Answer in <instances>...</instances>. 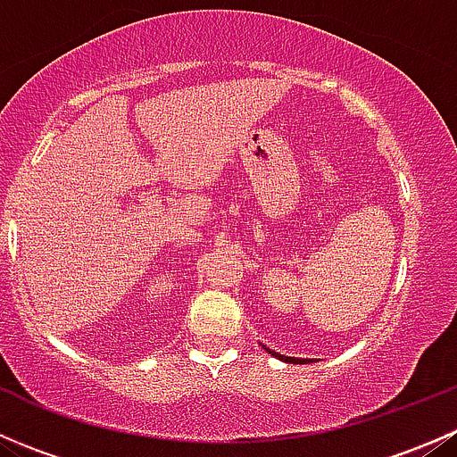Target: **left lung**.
<instances>
[{"mask_svg": "<svg viewBox=\"0 0 457 457\" xmlns=\"http://www.w3.org/2000/svg\"><path fill=\"white\" fill-rule=\"evenodd\" d=\"M267 349V347H265ZM267 352H270V349H267ZM271 353V356H274V358H278V361H285V362H294V365H298V362H301V365H303V362H310V361H307V358H292V356H283V353H276V352H270Z\"/></svg>", "mask_w": 457, "mask_h": 457, "instance_id": "8db88e82", "label": "left lung"}]
</instances>
